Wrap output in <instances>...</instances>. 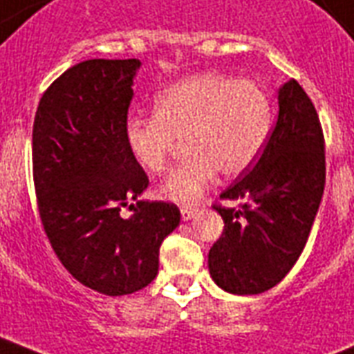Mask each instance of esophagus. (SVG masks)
<instances>
[{
    "label": "esophagus",
    "instance_id": "34e87169",
    "mask_svg": "<svg viewBox=\"0 0 354 354\" xmlns=\"http://www.w3.org/2000/svg\"><path fill=\"white\" fill-rule=\"evenodd\" d=\"M182 219L183 221H189V219H193L195 217V213H196V207H191V206H183L182 209Z\"/></svg>",
    "mask_w": 354,
    "mask_h": 354
}]
</instances>
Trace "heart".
I'll use <instances>...</instances> for the list:
<instances>
[{
	"mask_svg": "<svg viewBox=\"0 0 354 354\" xmlns=\"http://www.w3.org/2000/svg\"><path fill=\"white\" fill-rule=\"evenodd\" d=\"M153 115L126 120L124 139L137 165L165 171L178 142L189 156L158 193L180 206L195 204L217 171L226 178L249 169L271 129L273 109L263 88L250 80L198 74L172 83L156 96Z\"/></svg>",
	"mask_w": 354,
	"mask_h": 354,
	"instance_id": "b5f03b06",
	"label": "heart"
}]
</instances>
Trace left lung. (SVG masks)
Segmentation results:
<instances>
[{
	"label": "left lung",
	"mask_w": 354,
	"mask_h": 354,
	"mask_svg": "<svg viewBox=\"0 0 354 354\" xmlns=\"http://www.w3.org/2000/svg\"><path fill=\"white\" fill-rule=\"evenodd\" d=\"M325 189V137L295 80L279 91V118L252 171L213 204L225 228L207 254L215 284L236 295L277 286L308 241Z\"/></svg>",
	"instance_id": "left-lung-1"
}]
</instances>
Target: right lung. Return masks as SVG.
Segmentation results:
<instances>
[{
	"mask_svg": "<svg viewBox=\"0 0 354 354\" xmlns=\"http://www.w3.org/2000/svg\"><path fill=\"white\" fill-rule=\"evenodd\" d=\"M139 59H88L46 88L33 124L37 206L59 261L104 295H128L158 274L159 247L180 225L172 202L137 201L147 172L126 147L124 128ZM133 206V204H131Z\"/></svg>",
	"mask_w": 354,
	"mask_h": 354,
	"instance_id": "add662e5",
	"label": "right lung"
}]
</instances>
